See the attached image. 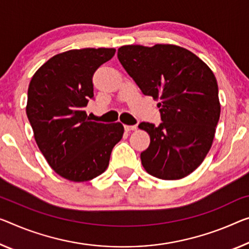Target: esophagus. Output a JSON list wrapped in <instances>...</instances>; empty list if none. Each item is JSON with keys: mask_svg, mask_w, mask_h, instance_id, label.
Returning <instances> with one entry per match:
<instances>
[{"mask_svg": "<svg viewBox=\"0 0 249 249\" xmlns=\"http://www.w3.org/2000/svg\"><path fill=\"white\" fill-rule=\"evenodd\" d=\"M124 129H125V131H133V130H136L137 129V125L136 124H133V125H128V124H125L124 125Z\"/></svg>", "mask_w": 249, "mask_h": 249, "instance_id": "34e87169", "label": "esophagus"}]
</instances>
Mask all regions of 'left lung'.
<instances>
[{"instance_id": "left-lung-1", "label": "left lung", "mask_w": 249, "mask_h": 249, "mask_svg": "<svg viewBox=\"0 0 249 249\" xmlns=\"http://www.w3.org/2000/svg\"><path fill=\"white\" fill-rule=\"evenodd\" d=\"M118 59L144 95L160 100L162 122H141L150 144L141 152L149 175L177 180L204 161L220 116L215 74L204 61L174 44L124 45Z\"/></svg>"}]
</instances>
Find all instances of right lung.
<instances>
[{
	"label": "right lung",
	"mask_w": 249,
	"mask_h": 249,
	"mask_svg": "<svg viewBox=\"0 0 249 249\" xmlns=\"http://www.w3.org/2000/svg\"><path fill=\"white\" fill-rule=\"evenodd\" d=\"M116 49L69 50L48 60L32 76L26 116L48 163L70 181L91 180L109 166L124 136L120 122L90 121L85 111L93 98L92 75Z\"/></svg>",
	"instance_id": "obj_1"
}]
</instances>
